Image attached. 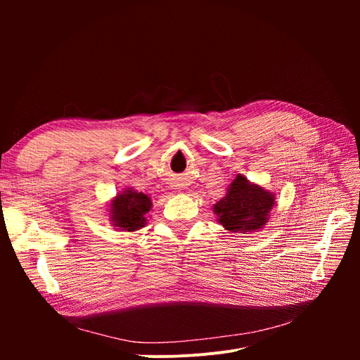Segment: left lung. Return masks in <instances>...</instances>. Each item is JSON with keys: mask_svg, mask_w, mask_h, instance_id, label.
I'll return each instance as SVG.
<instances>
[{"mask_svg": "<svg viewBox=\"0 0 360 360\" xmlns=\"http://www.w3.org/2000/svg\"><path fill=\"white\" fill-rule=\"evenodd\" d=\"M274 204V193L237 176L225 198L214 204V213L228 231H254L264 225Z\"/></svg>", "mask_w": 360, "mask_h": 360, "instance_id": "obj_1", "label": "left lung"}]
</instances>
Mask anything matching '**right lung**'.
<instances>
[{"instance_id":"add662e5","label":"right lung","mask_w":360,"mask_h":360,"mask_svg":"<svg viewBox=\"0 0 360 360\" xmlns=\"http://www.w3.org/2000/svg\"><path fill=\"white\" fill-rule=\"evenodd\" d=\"M151 209V201L143 192L126 191L112 202L111 217L115 226L127 231L139 230L146 224V214Z\"/></svg>"}]
</instances>
